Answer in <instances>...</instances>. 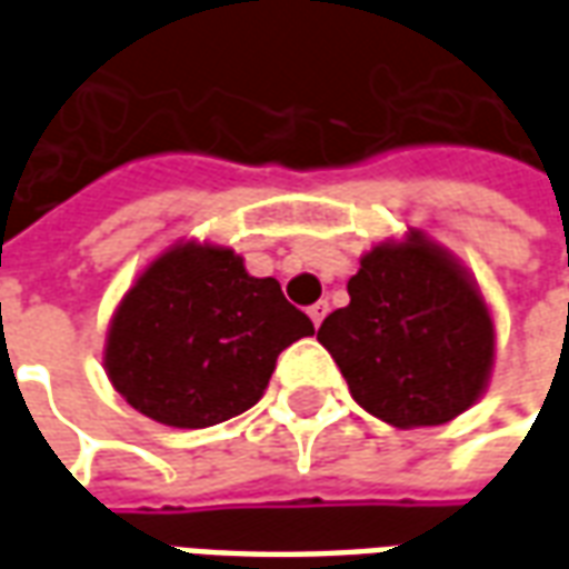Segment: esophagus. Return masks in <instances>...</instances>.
<instances>
[{
    "mask_svg": "<svg viewBox=\"0 0 569 569\" xmlns=\"http://www.w3.org/2000/svg\"><path fill=\"white\" fill-rule=\"evenodd\" d=\"M310 320H313V326H320L322 320H326V313H329V301H317V305H310Z\"/></svg>",
    "mask_w": 569,
    "mask_h": 569,
    "instance_id": "obj_1",
    "label": "esophagus"
}]
</instances>
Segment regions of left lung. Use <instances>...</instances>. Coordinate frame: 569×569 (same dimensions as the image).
I'll list each match as a JSON object with an SVG mask.
<instances>
[{
    "mask_svg": "<svg viewBox=\"0 0 569 569\" xmlns=\"http://www.w3.org/2000/svg\"><path fill=\"white\" fill-rule=\"evenodd\" d=\"M350 305L322 320L320 341L369 415L399 429L439 427L485 393L493 322L476 283L420 231L362 256Z\"/></svg>",
    "mask_w": 569,
    "mask_h": 569,
    "instance_id": "1",
    "label": "left lung"
}]
</instances>
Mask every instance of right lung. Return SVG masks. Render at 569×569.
Wrapping results in <instances>:
<instances>
[{
	"instance_id": "1",
	"label": "right lung",
	"mask_w": 569,
	"mask_h": 569,
	"mask_svg": "<svg viewBox=\"0 0 569 569\" xmlns=\"http://www.w3.org/2000/svg\"><path fill=\"white\" fill-rule=\"evenodd\" d=\"M305 335L313 322L273 277H249L234 249L179 243L121 298L103 366L140 415L203 429L256 406L277 357Z\"/></svg>"
}]
</instances>
